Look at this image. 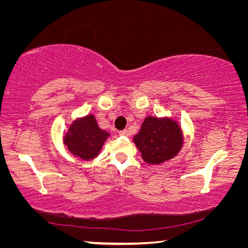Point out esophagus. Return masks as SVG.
Listing matches in <instances>:
<instances>
[{
  "label": "esophagus",
  "mask_w": 248,
  "mask_h": 248,
  "mask_svg": "<svg viewBox=\"0 0 248 248\" xmlns=\"http://www.w3.org/2000/svg\"><path fill=\"white\" fill-rule=\"evenodd\" d=\"M119 136H121V137H128L129 136L128 130H123V131H119Z\"/></svg>",
  "instance_id": "1"
}]
</instances>
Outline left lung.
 I'll return each mask as SVG.
<instances>
[{"label":"left lung","mask_w":248,"mask_h":248,"mask_svg":"<svg viewBox=\"0 0 248 248\" xmlns=\"http://www.w3.org/2000/svg\"><path fill=\"white\" fill-rule=\"evenodd\" d=\"M141 157L148 164H161L179 153L184 144L183 131L177 121L171 118L148 116L133 138Z\"/></svg>","instance_id":"obj_1"}]
</instances>
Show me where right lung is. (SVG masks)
I'll return each mask as SVG.
<instances>
[{
  "label": "right lung",
  "instance_id": "add662e5",
  "mask_svg": "<svg viewBox=\"0 0 248 248\" xmlns=\"http://www.w3.org/2000/svg\"><path fill=\"white\" fill-rule=\"evenodd\" d=\"M109 136V132L98 127L94 115H87L71 124L63 143L74 156L90 161L100 153Z\"/></svg>",
  "mask_w": 248,
  "mask_h": 248
}]
</instances>
